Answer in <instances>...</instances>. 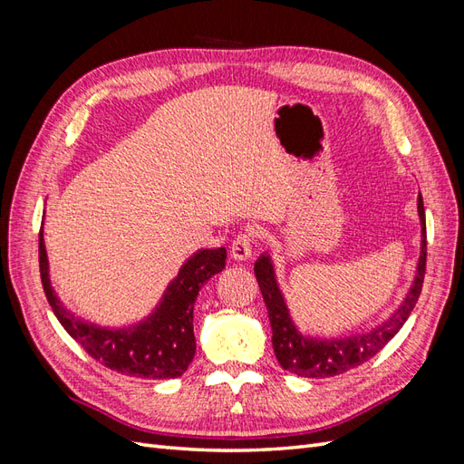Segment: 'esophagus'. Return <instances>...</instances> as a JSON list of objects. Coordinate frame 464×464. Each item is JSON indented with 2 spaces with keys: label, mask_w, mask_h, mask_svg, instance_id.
<instances>
[{
  "label": "esophagus",
  "mask_w": 464,
  "mask_h": 464,
  "mask_svg": "<svg viewBox=\"0 0 464 464\" xmlns=\"http://www.w3.org/2000/svg\"><path fill=\"white\" fill-rule=\"evenodd\" d=\"M254 246H256L254 234H237L232 242L230 256L236 261H246L251 257V254H254Z\"/></svg>",
  "instance_id": "34e87169"
}]
</instances>
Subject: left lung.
Listing matches in <instances>:
<instances>
[{
  "mask_svg": "<svg viewBox=\"0 0 464 464\" xmlns=\"http://www.w3.org/2000/svg\"><path fill=\"white\" fill-rule=\"evenodd\" d=\"M418 217L422 227V247H420V259L416 265L414 283L406 294V298L382 325L368 333L348 334V336H310L298 331L290 317L288 305L283 292L278 288L275 265L269 254H263L256 261V276L263 294V302L269 312V321L273 329V348L275 356L285 370L300 377H333L353 370L360 363L375 356L412 314L420 298L426 275V213L422 195H418Z\"/></svg>",
  "mask_w": 464,
  "mask_h": 464,
  "instance_id": "1",
  "label": "left lung"
}]
</instances>
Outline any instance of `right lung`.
I'll use <instances>...</instances> for the list:
<instances>
[{
    "label": "right lung",
    "instance_id": "add662e5",
    "mask_svg": "<svg viewBox=\"0 0 464 464\" xmlns=\"http://www.w3.org/2000/svg\"><path fill=\"white\" fill-rule=\"evenodd\" d=\"M40 278L52 312L62 327L85 353L102 366L123 375L143 379L179 377L195 356L193 304L201 286L227 265V249H199L181 265L178 276L168 285L152 314L130 327H98L60 302L50 285L44 236H38Z\"/></svg>",
    "mask_w": 464,
    "mask_h": 464
}]
</instances>
